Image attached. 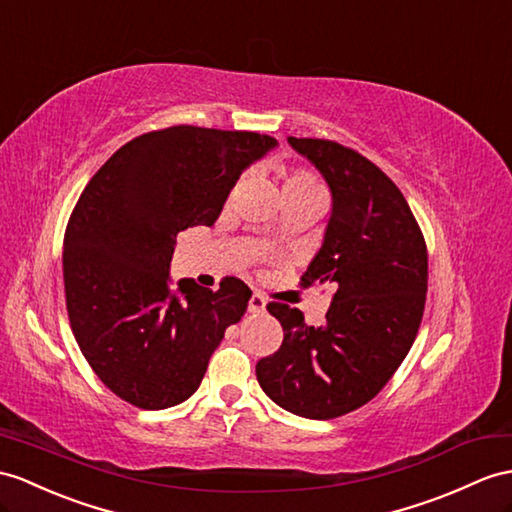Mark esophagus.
I'll return each instance as SVG.
<instances>
[{
    "label": "esophagus",
    "instance_id": "obj_1",
    "mask_svg": "<svg viewBox=\"0 0 512 512\" xmlns=\"http://www.w3.org/2000/svg\"><path fill=\"white\" fill-rule=\"evenodd\" d=\"M265 308H267V302H265V297L263 295H258V293H254L252 297H249V306H247V310L252 315H258V313H265Z\"/></svg>",
    "mask_w": 512,
    "mask_h": 512
}]
</instances>
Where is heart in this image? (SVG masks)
I'll list each match as a JSON object with an SVG mask.
<instances>
[{
  "label": "heart",
  "instance_id": "1",
  "mask_svg": "<svg viewBox=\"0 0 512 512\" xmlns=\"http://www.w3.org/2000/svg\"><path fill=\"white\" fill-rule=\"evenodd\" d=\"M284 189H302V191H310V193H317V195L323 197L319 182L313 176H308V173H304V171L291 173V176L286 178V182H284Z\"/></svg>",
  "mask_w": 512,
  "mask_h": 512
}]
</instances>
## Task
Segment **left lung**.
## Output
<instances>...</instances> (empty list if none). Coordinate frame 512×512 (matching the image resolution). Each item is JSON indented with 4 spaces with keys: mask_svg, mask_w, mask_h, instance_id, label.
Returning <instances> with one entry per match:
<instances>
[{
    "mask_svg": "<svg viewBox=\"0 0 512 512\" xmlns=\"http://www.w3.org/2000/svg\"><path fill=\"white\" fill-rule=\"evenodd\" d=\"M286 141L332 195L323 243L302 276L304 286L332 289V302L321 326L269 304L284 339L258 360L256 378L289 413L334 419L376 397L406 358L426 306L428 252L404 195L373 162L332 141Z\"/></svg>",
    "mask_w": 512,
    "mask_h": 512,
    "instance_id": "obj_1",
    "label": "left lung"
}]
</instances>
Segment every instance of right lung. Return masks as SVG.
<instances>
[{
	"label": "right lung",
	"mask_w": 512,
	"mask_h": 512,
	"mask_svg": "<svg viewBox=\"0 0 512 512\" xmlns=\"http://www.w3.org/2000/svg\"><path fill=\"white\" fill-rule=\"evenodd\" d=\"M276 147L258 132L173 126L126 143L86 184L62 247L67 310L84 358L121 400H189L245 315V282L173 286L171 258L178 232L213 226L241 173Z\"/></svg>",
	"instance_id": "right-lung-1"
}]
</instances>
